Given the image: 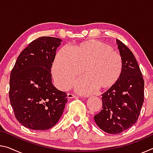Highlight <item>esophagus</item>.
Returning <instances> with one entry per match:
<instances>
[{
  "instance_id": "obj_1",
  "label": "esophagus",
  "mask_w": 153,
  "mask_h": 153,
  "mask_svg": "<svg viewBox=\"0 0 153 153\" xmlns=\"http://www.w3.org/2000/svg\"><path fill=\"white\" fill-rule=\"evenodd\" d=\"M67 97L68 98H74L76 97V96L73 94H71V93H68V94H67Z\"/></svg>"
}]
</instances>
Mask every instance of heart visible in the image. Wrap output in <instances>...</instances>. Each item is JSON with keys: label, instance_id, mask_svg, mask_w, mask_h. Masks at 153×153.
Instances as JSON below:
<instances>
[{"label": "heart", "instance_id": "b5f03b06", "mask_svg": "<svg viewBox=\"0 0 153 153\" xmlns=\"http://www.w3.org/2000/svg\"><path fill=\"white\" fill-rule=\"evenodd\" d=\"M123 59L110 45L92 40L72 46L62 48L54 59L52 72L61 89L71 86L81 74L85 75L74 84V89L82 94H90L98 88H110L120 79L123 71Z\"/></svg>", "mask_w": 153, "mask_h": 153}]
</instances>
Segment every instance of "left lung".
Masks as SVG:
<instances>
[{"instance_id":"obj_1","label":"left lung","mask_w":153,"mask_h":153,"mask_svg":"<svg viewBox=\"0 0 153 153\" xmlns=\"http://www.w3.org/2000/svg\"><path fill=\"white\" fill-rule=\"evenodd\" d=\"M123 59L120 79L102 94V107L94 115L95 123L105 132H122L135 123L144 102V82L135 56L128 47L117 40Z\"/></svg>"}]
</instances>
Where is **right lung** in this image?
Segmentation results:
<instances>
[{
    "instance_id": "add662e5",
    "label": "right lung",
    "mask_w": 153,
    "mask_h": 153,
    "mask_svg": "<svg viewBox=\"0 0 153 153\" xmlns=\"http://www.w3.org/2000/svg\"><path fill=\"white\" fill-rule=\"evenodd\" d=\"M60 38L33 40L17 57L10 76L9 99L17 121L33 130L56 125L67 101L65 92L52 84L51 67Z\"/></svg>"
}]
</instances>
